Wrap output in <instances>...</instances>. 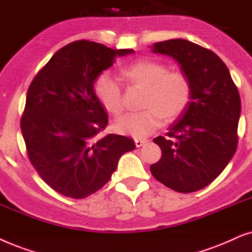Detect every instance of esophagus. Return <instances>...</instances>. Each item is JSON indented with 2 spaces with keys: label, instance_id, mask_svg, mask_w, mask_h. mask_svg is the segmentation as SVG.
<instances>
[{
  "label": "esophagus",
  "instance_id": "1",
  "mask_svg": "<svg viewBox=\"0 0 252 252\" xmlns=\"http://www.w3.org/2000/svg\"><path fill=\"white\" fill-rule=\"evenodd\" d=\"M146 142H147L146 139H143V138H135V145H136L137 147L143 146L144 144H145Z\"/></svg>",
  "mask_w": 252,
  "mask_h": 252
}]
</instances>
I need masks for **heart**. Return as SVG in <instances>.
<instances>
[{
  "mask_svg": "<svg viewBox=\"0 0 252 252\" xmlns=\"http://www.w3.org/2000/svg\"><path fill=\"white\" fill-rule=\"evenodd\" d=\"M120 79L126 87L144 89L140 107L143 112L128 114L114 123V130L136 138L157 130L165 119L173 122L182 116L192 99V84L181 71H168L165 63L142 59L124 66ZM96 99L106 112L119 116L124 109L123 89L119 80L103 72L94 83Z\"/></svg>",
  "mask_w": 252,
  "mask_h": 252,
  "instance_id": "1",
  "label": "heart"
}]
</instances>
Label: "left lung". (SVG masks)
Here are the masks:
<instances>
[{"label":"left lung","mask_w":252,"mask_h":252,"mask_svg":"<svg viewBox=\"0 0 252 252\" xmlns=\"http://www.w3.org/2000/svg\"><path fill=\"white\" fill-rule=\"evenodd\" d=\"M154 53L172 56L192 84L186 113L170 126L167 137L153 142L161 159L151 165L156 179L170 189L188 193L213 182L235 154L241 114L239 90L226 64L212 50L184 39L152 46Z\"/></svg>","instance_id":"1"}]
</instances>
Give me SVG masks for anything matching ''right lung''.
<instances>
[{"mask_svg": "<svg viewBox=\"0 0 252 252\" xmlns=\"http://www.w3.org/2000/svg\"><path fill=\"white\" fill-rule=\"evenodd\" d=\"M135 52L78 40L58 50L28 90L21 120L32 166L56 192L82 199L105 186L131 138L98 135L108 124L94 82L117 56Z\"/></svg>", "mask_w": 252, "mask_h": 252, "instance_id": "add662e5", "label": "right lung"}]
</instances>
